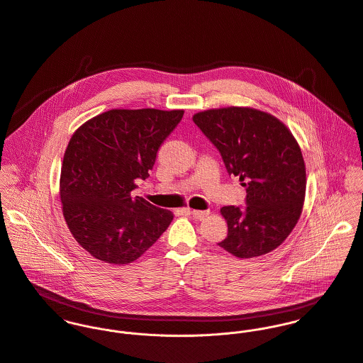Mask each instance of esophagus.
<instances>
[{
  "label": "esophagus",
  "mask_w": 363,
  "mask_h": 363,
  "mask_svg": "<svg viewBox=\"0 0 363 363\" xmlns=\"http://www.w3.org/2000/svg\"><path fill=\"white\" fill-rule=\"evenodd\" d=\"M191 215L195 218H199V220H203L209 215L208 211H191Z\"/></svg>",
  "instance_id": "1"
}]
</instances>
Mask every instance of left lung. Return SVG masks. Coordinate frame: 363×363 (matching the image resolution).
<instances>
[{"mask_svg": "<svg viewBox=\"0 0 363 363\" xmlns=\"http://www.w3.org/2000/svg\"><path fill=\"white\" fill-rule=\"evenodd\" d=\"M192 119L247 191V206L221 208L228 233L218 245L238 258L278 248L300 218L306 195L304 160L289 129L252 108L209 109Z\"/></svg>", "mask_w": 363, "mask_h": 363, "instance_id": "8db88e82", "label": "left lung"}]
</instances>
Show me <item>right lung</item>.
I'll use <instances>...</instances> for the list:
<instances>
[{
    "label": "right lung",
    "mask_w": 363,
    "mask_h": 363,
    "mask_svg": "<svg viewBox=\"0 0 363 363\" xmlns=\"http://www.w3.org/2000/svg\"><path fill=\"white\" fill-rule=\"evenodd\" d=\"M184 111L112 109L79 126L66 148L60 199L77 242L94 258L136 261L172 221L169 211L132 198Z\"/></svg>",
    "instance_id": "obj_1"
}]
</instances>
